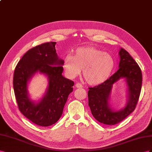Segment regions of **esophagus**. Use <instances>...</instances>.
<instances>
[{"mask_svg": "<svg viewBox=\"0 0 152 152\" xmlns=\"http://www.w3.org/2000/svg\"><path fill=\"white\" fill-rule=\"evenodd\" d=\"M75 86H76V88H82V87H83V85H81V83H76Z\"/></svg>", "mask_w": 152, "mask_h": 152, "instance_id": "esophagus-1", "label": "esophagus"}]
</instances>
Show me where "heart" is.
<instances>
[{"label":"heart","instance_id":"heart-1","mask_svg":"<svg viewBox=\"0 0 152 152\" xmlns=\"http://www.w3.org/2000/svg\"><path fill=\"white\" fill-rule=\"evenodd\" d=\"M115 59L107 52L94 46H82L69 54L63 61V69L69 78L79 76L83 69V75L89 85H98L106 81L113 70Z\"/></svg>","mask_w":152,"mask_h":152}]
</instances>
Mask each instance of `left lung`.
Masks as SVG:
<instances>
[{"label": "left lung", "instance_id": "8db88e82", "mask_svg": "<svg viewBox=\"0 0 152 152\" xmlns=\"http://www.w3.org/2000/svg\"><path fill=\"white\" fill-rule=\"evenodd\" d=\"M119 55L118 70L104 83L88 88V106L92 115L98 122L108 125L122 122L135 110L141 90L140 67L126 50L121 48ZM122 77H125L128 85L129 99L123 110L114 112L110 108L108 101L112 84Z\"/></svg>", "mask_w": 152, "mask_h": 152}]
</instances>
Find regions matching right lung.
<instances>
[{"label":"right lung","instance_id":"obj_1","mask_svg":"<svg viewBox=\"0 0 152 152\" xmlns=\"http://www.w3.org/2000/svg\"><path fill=\"white\" fill-rule=\"evenodd\" d=\"M55 45V42L43 43L29 50L17 64L14 72L13 88L19 110L42 127L50 126L60 119L75 84L62 75L64 60L58 58ZM37 71L48 76L49 84L45 96L35 104L28 97L27 83Z\"/></svg>","mask_w":152,"mask_h":152}]
</instances>
